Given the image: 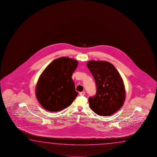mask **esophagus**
<instances>
[{
  "instance_id": "1",
  "label": "esophagus",
  "mask_w": 157,
  "mask_h": 157,
  "mask_svg": "<svg viewBox=\"0 0 157 157\" xmlns=\"http://www.w3.org/2000/svg\"><path fill=\"white\" fill-rule=\"evenodd\" d=\"M85 91H82V92H80V95H81V96H83V95H85Z\"/></svg>"
}]
</instances>
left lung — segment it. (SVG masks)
Segmentation results:
<instances>
[{
	"label": "left lung",
	"mask_w": 157,
	"mask_h": 157,
	"mask_svg": "<svg viewBox=\"0 0 157 157\" xmlns=\"http://www.w3.org/2000/svg\"><path fill=\"white\" fill-rule=\"evenodd\" d=\"M87 67L93 76L97 93L89 98L91 110L98 115L109 116L124 105L126 91L120 74L112 64L107 61L90 60Z\"/></svg>",
	"instance_id": "left-lung-1"
}]
</instances>
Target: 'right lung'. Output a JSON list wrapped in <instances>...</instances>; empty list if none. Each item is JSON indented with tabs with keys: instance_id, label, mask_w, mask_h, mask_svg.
<instances>
[{
	"instance_id": "obj_1",
	"label": "right lung",
	"mask_w": 157,
	"mask_h": 157,
	"mask_svg": "<svg viewBox=\"0 0 157 157\" xmlns=\"http://www.w3.org/2000/svg\"><path fill=\"white\" fill-rule=\"evenodd\" d=\"M77 66V60L60 57L44 70L37 82L36 97L44 109L58 112L72 103L78 95L72 78Z\"/></svg>"
}]
</instances>
